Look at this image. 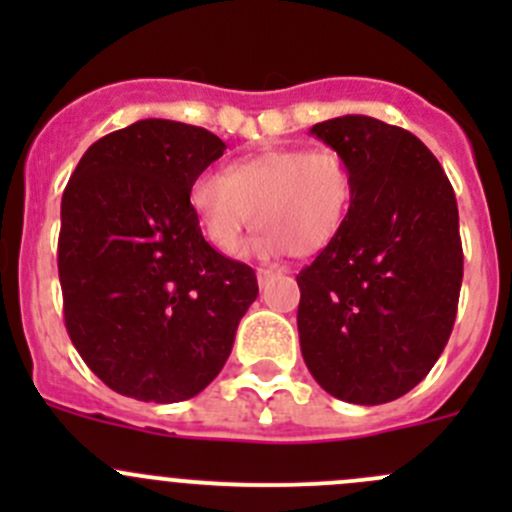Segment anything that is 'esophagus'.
Instances as JSON below:
<instances>
[{
    "instance_id": "34e87169",
    "label": "esophagus",
    "mask_w": 512,
    "mask_h": 512,
    "mask_svg": "<svg viewBox=\"0 0 512 512\" xmlns=\"http://www.w3.org/2000/svg\"><path fill=\"white\" fill-rule=\"evenodd\" d=\"M277 275H282V272L272 270V267H260V270H257V282H260V285H267V282H270L272 277H277Z\"/></svg>"
}]
</instances>
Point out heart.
Instances as JSON below:
<instances>
[{
    "mask_svg": "<svg viewBox=\"0 0 512 512\" xmlns=\"http://www.w3.org/2000/svg\"><path fill=\"white\" fill-rule=\"evenodd\" d=\"M354 180L334 148H272L237 160L225 175H200L190 188V208L213 247L237 255L255 223L260 255H314L342 230L352 205Z\"/></svg>",
    "mask_w": 512,
    "mask_h": 512,
    "instance_id": "b5f03b06",
    "label": "heart"
}]
</instances>
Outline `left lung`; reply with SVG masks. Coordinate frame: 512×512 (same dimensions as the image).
Instances as JSON below:
<instances>
[{"label":"left lung","instance_id":"8db88e82","mask_svg":"<svg viewBox=\"0 0 512 512\" xmlns=\"http://www.w3.org/2000/svg\"><path fill=\"white\" fill-rule=\"evenodd\" d=\"M309 133L342 153L354 193L339 235L297 275L299 347L327 394L386 404L423 381L456 322V193L404 128L342 116Z\"/></svg>","mask_w":512,"mask_h":512}]
</instances>
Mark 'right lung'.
I'll return each instance as SVG.
<instances>
[{"mask_svg": "<svg viewBox=\"0 0 512 512\" xmlns=\"http://www.w3.org/2000/svg\"><path fill=\"white\" fill-rule=\"evenodd\" d=\"M225 143L146 118L98 138L61 198L59 282L76 352L116 394L173 404L200 394L257 299L245 262L205 242L190 188Z\"/></svg>", "mask_w": 512, "mask_h": 512, "instance_id": "obj_1", "label": "right lung"}]
</instances>
